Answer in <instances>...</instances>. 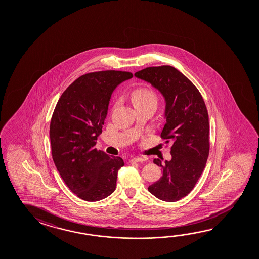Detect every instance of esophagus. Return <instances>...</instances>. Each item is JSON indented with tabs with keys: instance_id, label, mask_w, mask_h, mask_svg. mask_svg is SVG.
<instances>
[{
	"instance_id": "obj_1",
	"label": "esophagus",
	"mask_w": 259,
	"mask_h": 259,
	"mask_svg": "<svg viewBox=\"0 0 259 259\" xmlns=\"http://www.w3.org/2000/svg\"><path fill=\"white\" fill-rule=\"evenodd\" d=\"M136 161V162H144V159L142 157H135V158H132L131 161Z\"/></svg>"
}]
</instances>
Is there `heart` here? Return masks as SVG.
Returning a JSON list of instances; mask_svg holds the SVG:
<instances>
[{
    "label": "heart",
    "instance_id": "1",
    "mask_svg": "<svg viewBox=\"0 0 259 259\" xmlns=\"http://www.w3.org/2000/svg\"><path fill=\"white\" fill-rule=\"evenodd\" d=\"M131 99L135 106L146 104H152L156 106L158 102L156 93L148 88H138L134 89L132 91Z\"/></svg>",
    "mask_w": 259,
    "mask_h": 259
}]
</instances>
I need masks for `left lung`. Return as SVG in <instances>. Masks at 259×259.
<instances>
[{
	"label": "left lung",
	"mask_w": 259,
	"mask_h": 259,
	"mask_svg": "<svg viewBox=\"0 0 259 259\" xmlns=\"http://www.w3.org/2000/svg\"><path fill=\"white\" fill-rule=\"evenodd\" d=\"M135 76L151 83L165 98L166 123L161 137L171 143L170 161L153 160L162 168V176L148 191L163 201H177L193 190L208 160L207 107L193 83L171 66L148 67Z\"/></svg>",
	"instance_id": "1"
}]
</instances>
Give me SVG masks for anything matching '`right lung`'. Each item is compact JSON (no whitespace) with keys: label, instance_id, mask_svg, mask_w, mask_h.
I'll list each match as a JSON object with an SVG mask.
<instances>
[{"label":"right lung","instance_id":"right-lung-1","mask_svg":"<svg viewBox=\"0 0 259 259\" xmlns=\"http://www.w3.org/2000/svg\"><path fill=\"white\" fill-rule=\"evenodd\" d=\"M127 71L105 70L79 76L64 91L51 117V154L64 183L78 198L98 201L115 190L121 157L95 147L102 133L111 95Z\"/></svg>","mask_w":259,"mask_h":259}]
</instances>
